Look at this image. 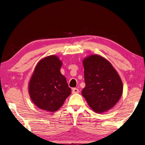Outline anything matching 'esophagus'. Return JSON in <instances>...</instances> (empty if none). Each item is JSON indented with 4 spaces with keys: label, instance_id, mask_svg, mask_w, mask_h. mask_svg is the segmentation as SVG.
Instances as JSON below:
<instances>
[{
    "label": "esophagus",
    "instance_id": "34e87169",
    "mask_svg": "<svg viewBox=\"0 0 145 145\" xmlns=\"http://www.w3.org/2000/svg\"><path fill=\"white\" fill-rule=\"evenodd\" d=\"M79 92V90L78 88H74L72 89V93L73 94H76V93H78Z\"/></svg>",
    "mask_w": 145,
    "mask_h": 145
}]
</instances>
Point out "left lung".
<instances>
[{
	"label": "left lung",
	"mask_w": 145,
	"mask_h": 145,
	"mask_svg": "<svg viewBox=\"0 0 145 145\" xmlns=\"http://www.w3.org/2000/svg\"><path fill=\"white\" fill-rule=\"evenodd\" d=\"M85 87L82 94L95 112L102 113L115 105L123 93V83L106 58L91 55L83 60Z\"/></svg>",
	"instance_id": "1"
}]
</instances>
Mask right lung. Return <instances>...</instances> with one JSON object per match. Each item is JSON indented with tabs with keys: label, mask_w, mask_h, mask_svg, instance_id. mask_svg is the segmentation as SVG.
I'll use <instances>...</instances> for the list:
<instances>
[{
	"label": "right lung",
	"mask_w": 145,
	"mask_h": 145,
	"mask_svg": "<svg viewBox=\"0 0 145 145\" xmlns=\"http://www.w3.org/2000/svg\"><path fill=\"white\" fill-rule=\"evenodd\" d=\"M62 62L55 55L37 64L29 83L30 99L35 105L49 112H56L71 94L66 78L61 74Z\"/></svg>",
	"instance_id": "right-lung-1"
}]
</instances>
